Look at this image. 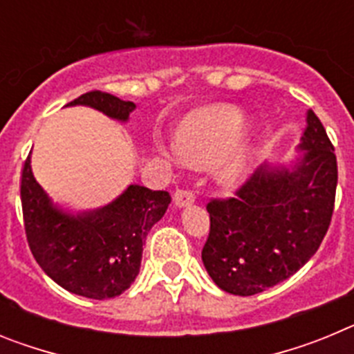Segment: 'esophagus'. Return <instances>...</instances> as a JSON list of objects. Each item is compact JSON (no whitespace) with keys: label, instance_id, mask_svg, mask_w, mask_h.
I'll return each mask as SVG.
<instances>
[{"label":"esophagus","instance_id":"obj_1","mask_svg":"<svg viewBox=\"0 0 354 354\" xmlns=\"http://www.w3.org/2000/svg\"><path fill=\"white\" fill-rule=\"evenodd\" d=\"M195 202V195L192 192H186V189H177L174 193V204L177 209L189 207V205Z\"/></svg>","mask_w":354,"mask_h":354}]
</instances>
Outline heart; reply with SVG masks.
Masks as SVG:
<instances>
[{"label":"heart","instance_id":"1","mask_svg":"<svg viewBox=\"0 0 354 354\" xmlns=\"http://www.w3.org/2000/svg\"><path fill=\"white\" fill-rule=\"evenodd\" d=\"M175 147H161L167 158H184L211 162L220 159V177L225 183H239L248 175L255 158V143L245 129L243 111L228 106L195 109L180 120Z\"/></svg>","mask_w":354,"mask_h":354}]
</instances>
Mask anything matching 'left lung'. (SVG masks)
Listing matches in <instances>:
<instances>
[{"mask_svg":"<svg viewBox=\"0 0 354 354\" xmlns=\"http://www.w3.org/2000/svg\"><path fill=\"white\" fill-rule=\"evenodd\" d=\"M296 154L268 161L236 198L207 204L211 232L202 262L212 282L236 296H253L292 277L317 252L330 227L337 158L312 109Z\"/></svg>","mask_w":354,"mask_h":354,"instance_id":"1","label":"left lung"}]
</instances>
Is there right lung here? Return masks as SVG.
Masks as SVG:
<instances>
[{
    "instance_id": "right-lung-1",
    "label": "right lung",
    "mask_w": 354,
    "mask_h": 354,
    "mask_svg": "<svg viewBox=\"0 0 354 354\" xmlns=\"http://www.w3.org/2000/svg\"><path fill=\"white\" fill-rule=\"evenodd\" d=\"M67 106L97 109L120 124L136 104L102 92H88ZM28 245L39 266L65 290L83 298L120 296L136 280L147 234L167 212L171 196L140 184L129 186L109 204L71 209L58 204L37 183L31 152L21 180Z\"/></svg>"
}]
</instances>
